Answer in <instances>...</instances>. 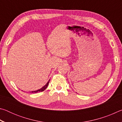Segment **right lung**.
Wrapping results in <instances>:
<instances>
[{"label":"right lung","instance_id":"1","mask_svg":"<svg viewBox=\"0 0 122 122\" xmlns=\"http://www.w3.org/2000/svg\"><path fill=\"white\" fill-rule=\"evenodd\" d=\"M49 81H50V80H49V81H48V82H47V83H46V85H45L44 86H43V87H42V88H40V89H39L37 90H36V91H32V92H32V93H36V92H43V91H44V90L47 88V86H48V83H49Z\"/></svg>","mask_w":122,"mask_h":122}]
</instances>
